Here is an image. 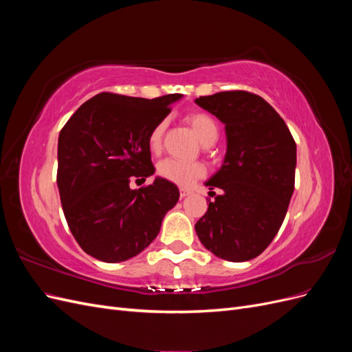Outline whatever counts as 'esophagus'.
<instances>
[{
	"instance_id": "obj_1",
	"label": "esophagus",
	"mask_w": 352,
	"mask_h": 352,
	"mask_svg": "<svg viewBox=\"0 0 352 352\" xmlns=\"http://www.w3.org/2000/svg\"><path fill=\"white\" fill-rule=\"evenodd\" d=\"M190 194H192V190H190V189L180 188V197H182V198H185V197H188V195H190Z\"/></svg>"
}]
</instances>
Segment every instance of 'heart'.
<instances>
[{"label":"heart","mask_w":352,"mask_h":352,"mask_svg":"<svg viewBox=\"0 0 352 352\" xmlns=\"http://www.w3.org/2000/svg\"><path fill=\"white\" fill-rule=\"evenodd\" d=\"M188 123L192 127L198 140L204 144L212 138H217V124L206 113H190L186 117ZM167 122L163 120L157 123L148 136V146L153 153H157L162 148L163 133ZM157 173L163 179L180 186H188L206 175V167L198 162H182L177 158H164L157 166Z\"/></svg>","instance_id":"obj_1"}]
</instances>
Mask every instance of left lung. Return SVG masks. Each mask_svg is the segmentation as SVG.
<instances>
[{
    "mask_svg": "<svg viewBox=\"0 0 352 352\" xmlns=\"http://www.w3.org/2000/svg\"><path fill=\"white\" fill-rule=\"evenodd\" d=\"M195 102L225 124L228 144L221 167L206 182L221 194L208 202L195 232L219 258L252 260L269 247L289 207L295 141L282 117L255 94L217 92Z\"/></svg>",
    "mask_w": 352,
    "mask_h": 352,
    "instance_id": "1",
    "label": "left lung"
}]
</instances>
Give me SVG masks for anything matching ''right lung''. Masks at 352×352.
<instances>
[{"instance_id": "obj_1", "label": "right lung", "mask_w": 352, "mask_h": 352, "mask_svg": "<svg viewBox=\"0 0 352 352\" xmlns=\"http://www.w3.org/2000/svg\"><path fill=\"white\" fill-rule=\"evenodd\" d=\"M180 98L102 92L83 102L61 129V206L74 239L91 257L104 263L135 257L157 238L166 212L176 206L179 189L163 177L140 189L129 184L154 175L148 136Z\"/></svg>"}]
</instances>
